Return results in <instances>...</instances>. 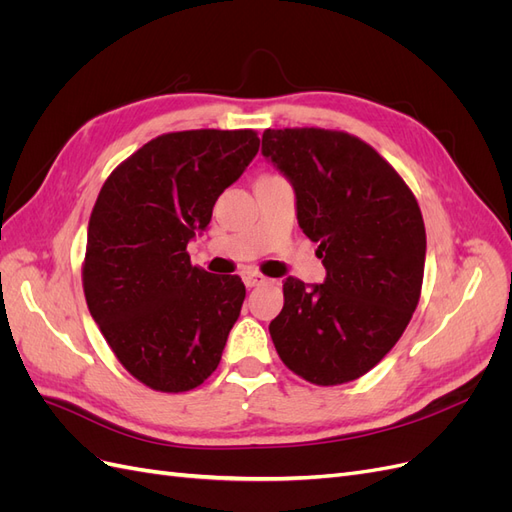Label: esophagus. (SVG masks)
<instances>
[{
	"instance_id": "esophagus-1",
	"label": "esophagus",
	"mask_w": 512,
	"mask_h": 512,
	"mask_svg": "<svg viewBox=\"0 0 512 512\" xmlns=\"http://www.w3.org/2000/svg\"><path fill=\"white\" fill-rule=\"evenodd\" d=\"M241 280H243V284H245L247 288H254V286L265 284V282H267V277H265V275H260V273H256V271H252V269H247V271H243V273H241Z\"/></svg>"
}]
</instances>
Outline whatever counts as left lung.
<instances>
[{
  "instance_id": "left-lung-1",
  "label": "left lung",
  "mask_w": 512,
  "mask_h": 512,
  "mask_svg": "<svg viewBox=\"0 0 512 512\" xmlns=\"http://www.w3.org/2000/svg\"><path fill=\"white\" fill-rule=\"evenodd\" d=\"M262 156L292 183L299 226L327 269L324 284L286 277L269 324L275 350L318 386L361 378L397 344L421 297V209L397 170L352 134L265 130Z\"/></svg>"
}]
</instances>
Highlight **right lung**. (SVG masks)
Returning a JSON list of instances; mask_svg holds the SVG:
<instances>
[{"mask_svg": "<svg viewBox=\"0 0 512 512\" xmlns=\"http://www.w3.org/2000/svg\"><path fill=\"white\" fill-rule=\"evenodd\" d=\"M258 147L254 130L162 134L98 194L83 262L87 307L119 363L153 391H192L220 365L245 286L194 267L185 247Z\"/></svg>", "mask_w": 512, "mask_h": 512, "instance_id": "obj_1", "label": "right lung"}]
</instances>
